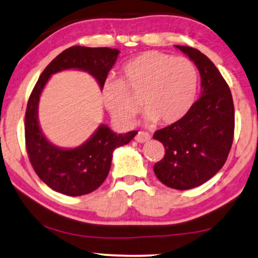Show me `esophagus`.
Wrapping results in <instances>:
<instances>
[{
    "instance_id": "esophagus-1",
    "label": "esophagus",
    "mask_w": 258,
    "mask_h": 258,
    "mask_svg": "<svg viewBox=\"0 0 258 258\" xmlns=\"http://www.w3.org/2000/svg\"><path fill=\"white\" fill-rule=\"evenodd\" d=\"M135 140L138 142H140V144H145V142H148L149 140H151V135L146 132H139Z\"/></svg>"
}]
</instances>
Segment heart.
Returning a JSON list of instances; mask_svg holds the SVG:
<instances>
[{
	"mask_svg": "<svg viewBox=\"0 0 258 258\" xmlns=\"http://www.w3.org/2000/svg\"><path fill=\"white\" fill-rule=\"evenodd\" d=\"M123 79L109 78L103 86L106 110L119 125L129 128L140 111L148 123L173 124L191 109L197 71L191 61L159 51H146L122 69Z\"/></svg>",
	"mask_w": 258,
	"mask_h": 258,
	"instance_id": "heart-1",
	"label": "heart"
}]
</instances>
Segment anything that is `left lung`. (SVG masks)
<instances>
[{
	"label": "left lung",
	"instance_id": "obj_1",
	"mask_svg": "<svg viewBox=\"0 0 258 258\" xmlns=\"http://www.w3.org/2000/svg\"><path fill=\"white\" fill-rule=\"evenodd\" d=\"M176 47L199 69L201 95L182 119L154 133L153 139L165 147L154 173L166 186L187 190L206 183L224 166L233 142L234 106L214 63L194 47Z\"/></svg>",
	"mask_w": 258,
	"mask_h": 258
}]
</instances>
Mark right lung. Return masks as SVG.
<instances>
[{
    "mask_svg": "<svg viewBox=\"0 0 258 258\" xmlns=\"http://www.w3.org/2000/svg\"><path fill=\"white\" fill-rule=\"evenodd\" d=\"M118 55V50L110 47H69L49 63L32 91L25 114L27 154L38 177L57 192L81 196L98 189L109 174L114 149L129 144L138 132L117 134L106 124H100L91 138L78 147H58L45 138L39 125L38 106L41 92L53 74L71 69L87 72L103 90Z\"/></svg>",
    "mask_w": 258,
    "mask_h": 258,
    "instance_id": "right-lung-1",
    "label": "right lung"
}]
</instances>
